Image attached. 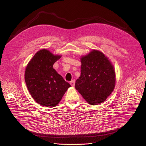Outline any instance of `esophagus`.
Here are the masks:
<instances>
[{
	"label": "esophagus",
	"instance_id": "1",
	"mask_svg": "<svg viewBox=\"0 0 146 146\" xmlns=\"http://www.w3.org/2000/svg\"><path fill=\"white\" fill-rule=\"evenodd\" d=\"M70 84H71L72 86L74 87V84H75V80H72V81L70 82Z\"/></svg>",
	"mask_w": 146,
	"mask_h": 146
}]
</instances>
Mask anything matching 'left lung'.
Listing matches in <instances>:
<instances>
[{"mask_svg":"<svg viewBox=\"0 0 146 146\" xmlns=\"http://www.w3.org/2000/svg\"><path fill=\"white\" fill-rule=\"evenodd\" d=\"M81 74L75 88L91 105L105 102L115 84L114 66L102 52L93 50L80 58Z\"/></svg>","mask_w":146,"mask_h":146,"instance_id":"left-lung-1","label":"left lung"}]
</instances>
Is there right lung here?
<instances>
[{
	"mask_svg": "<svg viewBox=\"0 0 146 146\" xmlns=\"http://www.w3.org/2000/svg\"><path fill=\"white\" fill-rule=\"evenodd\" d=\"M62 55H54L47 49L37 51L28 64L25 81L33 99L47 108L56 106L71 87L53 68Z\"/></svg>",
	"mask_w": 146,
	"mask_h": 146,
	"instance_id": "add662e5",
	"label": "right lung"
}]
</instances>
